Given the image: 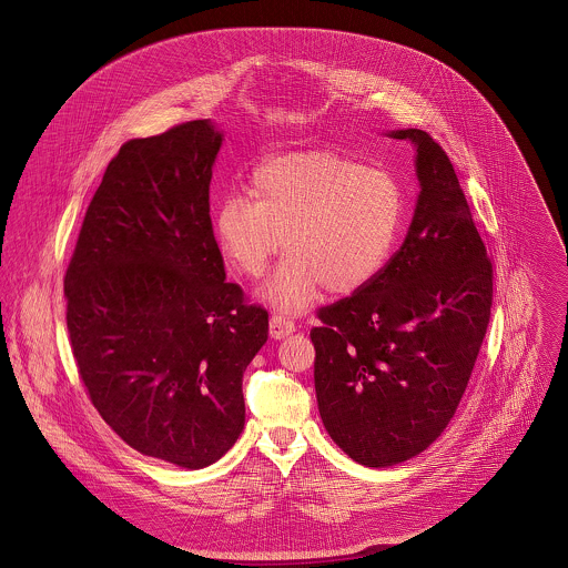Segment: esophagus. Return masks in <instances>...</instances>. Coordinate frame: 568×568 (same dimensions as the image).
<instances>
[{
    "label": "esophagus",
    "instance_id": "1",
    "mask_svg": "<svg viewBox=\"0 0 568 568\" xmlns=\"http://www.w3.org/2000/svg\"><path fill=\"white\" fill-rule=\"evenodd\" d=\"M268 329H271L273 338H284V336L295 332V322L291 317H286L284 313H275V315H271Z\"/></svg>",
    "mask_w": 568,
    "mask_h": 568
}]
</instances>
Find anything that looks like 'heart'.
Wrapping results in <instances>:
<instances>
[{
  "label": "heart",
  "mask_w": 568,
  "mask_h": 568,
  "mask_svg": "<svg viewBox=\"0 0 568 568\" xmlns=\"http://www.w3.org/2000/svg\"><path fill=\"white\" fill-rule=\"evenodd\" d=\"M230 192L214 212L225 260L257 277L284 246L288 253L262 295L302 308L324 288L347 295L385 264L405 212L398 179L332 151H293L255 165L251 187Z\"/></svg>",
  "instance_id": "heart-1"
}]
</instances>
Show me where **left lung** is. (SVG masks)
Masks as SVG:
<instances>
[{"label": "left lung", "instance_id": "obj_1", "mask_svg": "<svg viewBox=\"0 0 568 568\" xmlns=\"http://www.w3.org/2000/svg\"><path fill=\"white\" fill-rule=\"evenodd\" d=\"M405 243L349 297L320 308L315 392L325 430L367 468L426 450L468 387L491 308V262L444 149L419 129Z\"/></svg>", "mask_w": 568, "mask_h": 568}]
</instances>
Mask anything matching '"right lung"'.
I'll use <instances>...</instances> for the list:
<instances>
[{"mask_svg": "<svg viewBox=\"0 0 568 568\" xmlns=\"http://www.w3.org/2000/svg\"><path fill=\"white\" fill-rule=\"evenodd\" d=\"M221 144L210 120L122 144L65 273L91 405L131 448L187 470L236 444L244 369L268 336V313L225 280L212 230Z\"/></svg>", "mask_w": 568, "mask_h": 568, "instance_id": "right-lung-1", "label": "right lung"}]
</instances>
